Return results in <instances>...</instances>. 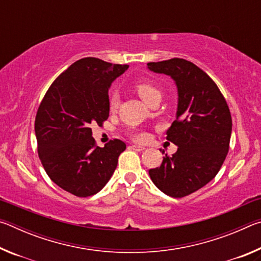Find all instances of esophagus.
<instances>
[{
	"label": "esophagus",
	"instance_id": "1",
	"mask_svg": "<svg viewBox=\"0 0 261 261\" xmlns=\"http://www.w3.org/2000/svg\"><path fill=\"white\" fill-rule=\"evenodd\" d=\"M131 148L134 149V151H136V152H143L144 149H145L144 146H139V145H132Z\"/></svg>",
	"mask_w": 261,
	"mask_h": 261
}]
</instances>
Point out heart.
Listing matches in <instances>:
<instances>
[{
  "instance_id": "obj_1",
  "label": "heart",
  "mask_w": 261,
  "mask_h": 261,
  "mask_svg": "<svg viewBox=\"0 0 261 261\" xmlns=\"http://www.w3.org/2000/svg\"><path fill=\"white\" fill-rule=\"evenodd\" d=\"M136 91L137 93L139 94V96L143 99L145 102L148 103V101L151 100L153 96L155 95H161L160 94V90L155 86L153 85L151 83H140L138 85L136 86ZM109 109L110 110H115L118 107V103H120V98L116 93H112L109 95ZM132 138L137 141H144L146 140L147 135L145 132H136V134L132 135Z\"/></svg>"
}]
</instances>
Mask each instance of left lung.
Here are the masks:
<instances>
[{"instance_id":"8db88e82","label":"left lung","mask_w":261,"mask_h":261,"mask_svg":"<svg viewBox=\"0 0 261 261\" xmlns=\"http://www.w3.org/2000/svg\"><path fill=\"white\" fill-rule=\"evenodd\" d=\"M147 68L174 79L178 102L176 120L167 139L178 146L173 156H163L149 177L167 196H189L211 182L229 151L231 115L219 87L192 62L171 59L149 62Z\"/></svg>"}]
</instances>
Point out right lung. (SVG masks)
Here are the masks:
<instances>
[{
  "label": "right lung",
  "mask_w": 261,
  "mask_h": 261,
  "mask_svg": "<svg viewBox=\"0 0 261 261\" xmlns=\"http://www.w3.org/2000/svg\"><path fill=\"white\" fill-rule=\"evenodd\" d=\"M127 68L95 57L78 60L55 79L39 106L34 123L39 158L53 182L74 196L98 193L126 148L120 139L96 146L91 125L108 118V90Z\"/></svg>",
  "instance_id": "right-lung-1"
}]
</instances>
